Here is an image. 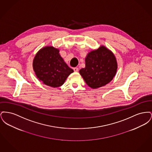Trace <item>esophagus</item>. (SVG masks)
<instances>
[{
    "instance_id": "esophagus-1",
    "label": "esophagus",
    "mask_w": 152,
    "mask_h": 152,
    "mask_svg": "<svg viewBox=\"0 0 152 152\" xmlns=\"http://www.w3.org/2000/svg\"><path fill=\"white\" fill-rule=\"evenodd\" d=\"M73 71L75 72H77L79 71V68H77V67H75L73 68Z\"/></svg>"
}]
</instances>
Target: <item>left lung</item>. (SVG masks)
<instances>
[{
    "mask_svg": "<svg viewBox=\"0 0 152 152\" xmlns=\"http://www.w3.org/2000/svg\"><path fill=\"white\" fill-rule=\"evenodd\" d=\"M86 66L79 71L86 84L92 89L105 86L115 76L117 62L114 53L104 45L89 52Z\"/></svg>",
    "mask_w": 152,
    "mask_h": 152,
    "instance_id": "1",
    "label": "left lung"
}]
</instances>
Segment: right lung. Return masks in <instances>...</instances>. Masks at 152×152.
I'll return each mask as SVG.
<instances>
[{
	"mask_svg": "<svg viewBox=\"0 0 152 152\" xmlns=\"http://www.w3.org/2000/svg\"><path fill=\"white\" fill-rule=\"evenodd\" d=\"M36 77L44 84L52 88L61 86L73 70L65 63L59 50L45 46L36 53L33 60Z\"/></svg>",
	"mask_w": 152,
	"mask_h": 152,
	"instance_id": "obj_1",
	"label": "right lung"
}]
</instances>
